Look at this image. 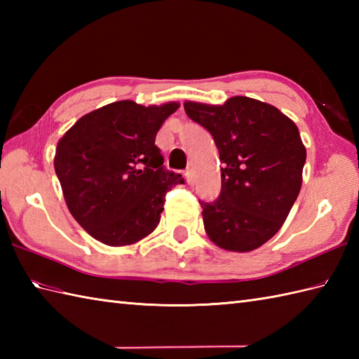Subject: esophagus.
<instances>
[{"instance_id": "34e87169", "label": "esophagus", "mask_w": 359, "mask_h": 359, "mask_svg": "<svg viewBox=\"0 0 359 359\" xmlns=\"http://www.w3.org/2000/svg\"><path fill=\"white\" fill-rule=\"evenodd\" d=\"M185 177H187V182H188V184L191 185V184H193V174H191V171L187 170V171H185Z\"/></svg>"}]
</instances>
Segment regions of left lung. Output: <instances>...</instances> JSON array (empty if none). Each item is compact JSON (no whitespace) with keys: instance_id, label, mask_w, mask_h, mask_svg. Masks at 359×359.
Segmentation results:
<instances>
[{"instance_id":"left-lung-1","label":"left lung","mask_w":359,"mask_h":359,"mask_svg":"<svg viewBox=\"0 0 359 359\" xmlns=\"http://www.w3.org/2000/svg\"><path fill=\"white\" fill-rule=\"evenodd\" d=\"M184 108L210 131L224 163L219 197L199 201L205 231L226 251L259 248L280 230L301 191L307 154L297 126L274 106L242 95Z\"/></svg>"}]
</instances>
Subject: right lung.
Listing matches in <instances>:
<instances>
[{
  "instance_id": "right-lung-1",
  "label": "right lung",
  "mask_w": 359,
  "mask_h": 359,
  "mask_svg": "<svg viewBox=\"0 0 359 359\" xmlns=\"http://www.w3.org/2000/svg\"><path fill=\"white\" fill-rule=\"evenodd\" d=\"M179 103L114 102L83 116L53 158L74 219L106 245H131L156 230L165 196L184 184L165 170L156 135Z\"/></svg>"
}]
</instances>
